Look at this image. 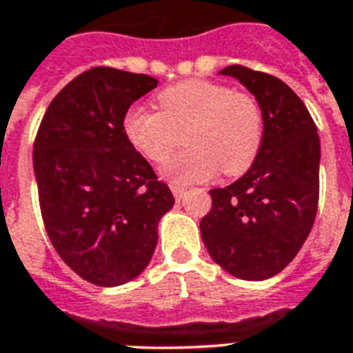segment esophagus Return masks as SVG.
Returning <instances> with one entry per match:
<instances>
[{
	"mask_svg": "<svg viewBox=\"0 0 353 353\" xmlns=\"http://www.w3.org/2000/svg\"><path fill=\"white\" fill-rule=\"evenodd\" d=\"M170 188H172V194H174V198H176L177 201H179V199L185 196V192H187V188L181 187V185H172Z\"/></svg>",
	"mask_w": 353,
	"mask_h": 353,
	"instance_id": "esophagus-1",
	"label": "esophagus"
}]
</instances>
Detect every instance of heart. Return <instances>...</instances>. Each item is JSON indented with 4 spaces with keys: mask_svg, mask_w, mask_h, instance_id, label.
I'll list each match as a JSON object with an SVG mask.
<instances>
[{
    "mask_svg": "<svg viewBox=\"0 0 353 353\" xmlns=\"http://www.w3.org/2000/svg\"><path fill=\"white\" fill-rule=\"evenodd\" d=\"M159 112L133 108L124 133L146 159L161 163L185 139L188 148L174 155L163 176L177 185L207 181L220 170L240 176L251 168L263 141L260 102L245 91L212 80H185L157 95Z\"/></svg>",
    "mask_w": 353,
    "mask_h": 353,
    "instance_id": "obj_1",
    "label": "heart"
}]
</instances>
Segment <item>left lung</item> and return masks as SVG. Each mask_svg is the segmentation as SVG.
Here are the masks:
<instances>
[{"label":"left lung","mask_w":353,"mask_h":353,"mask_svg":"<svg viewBox=\"0 0 353 353\" xmlns=\"http://www.w3.org/2000/svg\"><path fill=\"white\" fill-rule=\"evenodd\" d=\"M263 112V141L251 168L225 188L199 229L210 258L232 276L265 280L301 251L319 205L321 141L304 102L273 74L229 65Z\"/></svg>","instance_id":"obj_1"}]
</instances>
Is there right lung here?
<instances>
[{
  "label": "right lung",
  "mask_w": 353,
  "mask_h": 353,
  "mask_svg": "<svg viewBox=\"0 0 353 353\" xmlns=\"http://www.w3.org/2000/svg\"><path fill=\"white\" fill-rule=\"evenodd\" d=\"M155 85L148 74L88 69L52 99L36 133L32 163L49 240L74 273L102 288L143 273L157 223L174 205L124 133L130 106Z\"/></svg>",
  "instance_id": "right-lung-1"
}]
</instances>
